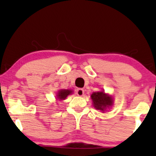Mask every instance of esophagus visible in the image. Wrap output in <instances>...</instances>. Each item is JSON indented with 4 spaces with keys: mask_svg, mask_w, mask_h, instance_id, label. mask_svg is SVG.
Wrapping results in <instances>:
<instances>
[{
    "mask_svg": "<svg viewBox=\"0 0 156 156\" xmlns=\"http://www.w3.org/2000/svg\"><path fill=\"white\" fill-rule=\"evenodd\" d=\"M83 93H84V90H83V89H81V88L78 89L76 90V94H78V96H83Z\"/></svg>",
    "mask_w": 156,
    "mask_h": 156,
    "instance_id": "34e87169",
    "label": "esophagus"
}]
</instances>
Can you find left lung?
<instances>
[{
  "instance_id": "8db88e82",
  "label": "left lung",
  "mask_w": 156,
  "mask_h": 156,
  "mask_svg": "<svg viewBox=\"0 0 156 156\" xmlns=\"http://www.w3.org/2000/svg\"><path fill=\"white\" fill-rule=\"evenodd\" d=\"M93 101V105L98 110L104 112L105 108L112 105V98L103 92H94L91 96Z\"/></svg>"
}]
</instances>
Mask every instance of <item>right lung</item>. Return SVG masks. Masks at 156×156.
Listing matches in <instances>:
<instances>
[{"instance_id": "add662e5", "label": "right lung", "mask_w": 156, "mask_h": 156, "mask_svg": "<svg viewBox=\"0 0 156 156\" xmlns=\"http://www.w3.org/2000/svg\"><path fill=\"white\" fill-rule=\"evenodd\" d=\"M71 91L70 90H65V89H63V90H61L58 92V94H57V96H58V98L59 100H64L66 98H67V95H69V94H71Z\"/></svg>"}]
</instances>
